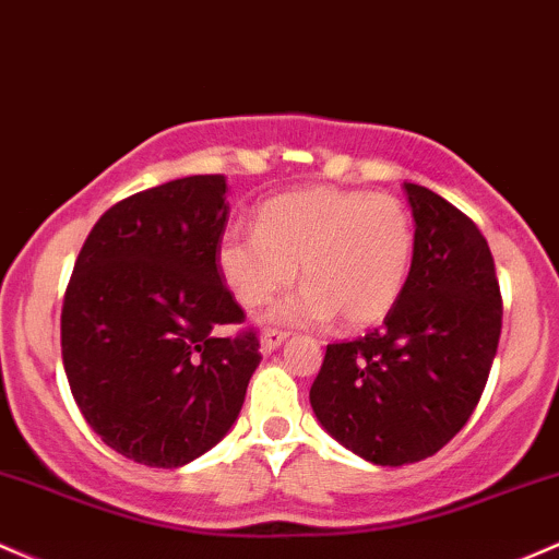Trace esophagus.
Returning a JSON list of instances; mask_svg holds the SVG:
<instances>
[{"label": "esophagus", "mask_w": 559, "mask_h": 559, "mask_svg": "<svg viewBox=\"0 0 559 559\" xmlns=\"http://www.w3.org/2000/svg\"><path fill=\"white\" fill-rule=\"evenodd\" d=\"M285 341H287V332L285 330H263V335H261V354H272V350H277Z\"/></svg>", "instance_id": "1"}]
</instances>
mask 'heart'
I'll list each match as a JSON object with an SVG mask.
<instances>
[{
    "instance_id": "obj_1",
    "label": "heart",
    "mask_w": 559,
    "mask_h": 559,
    "mask_svg": "<svg viewBox=\"0 0 559 559\" xmlns=\"http://www.w3.org/2000/svg\"><path fill=\"white\" fill-rule=\"evenodd\" d=\"M415 255L404 200L361 190L290 192L261 205L255 229L229 227L216 263L231 296L253 309L300 277L309 285L274 311L277 322L367 328L393 309Z\"/></svg>"
}]
</instances>
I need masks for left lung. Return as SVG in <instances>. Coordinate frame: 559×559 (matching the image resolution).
<instances>
[{
  "mask_svg": "<svg viewBox=\"0 0 559 559\" xmlns=\"http://www.w3.org/2000/svg\"><path fill=\"white\" fill-rule=\"evenodd\" d=\"M404 190L415 216L404 290L382 328L330 343L309 393L322 428L382 467L428 460L465 428L501 335L486 237L428 187Z\"/></svg>",
  "mask_w": 559,
  "mask_h": 559,
  "instance_id": "1",
  "label": "left lung"
}]
</instances>
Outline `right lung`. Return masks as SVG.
<instances>
[{
    "label": "right lung",
    "mask_w": 559,
    "mask_h": 559,
    "mask_svg": "<svg viewBox=\"0 0 559 559\" xmlns=\"http://www.w3.org/2000/svg\"><path fill=\"white\" fill-rule=\"evenodd\" d=\"M227 179L200 174L110 205L81 248L60 317L62 364L81 415L147 467L216 447L261 361L216 263Z\"/></svg>",
    "instance_id": "obj_1"
}]
</instances>
